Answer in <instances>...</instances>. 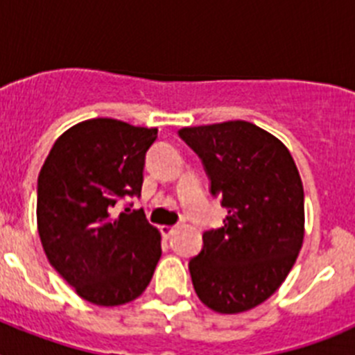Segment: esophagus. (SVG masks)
<instances>
[{"label":"esophagus","mask_w":355,"mask_h":355,"mask_svg":"<svg viewBox=\"0 0 355 355\" xmlns=\"http://www.w3.org/2000/svg\"><path fill=\"white\" fill-rule=\"evenodd\" d=\"M175 229L178 227H174V225H162V234L165 238H171L175 233Z\"/></svg>","instance_id":"esophagus-1"}]
</instances>
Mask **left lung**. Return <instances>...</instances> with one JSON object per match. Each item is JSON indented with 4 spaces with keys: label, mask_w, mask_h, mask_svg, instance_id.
<instances>
[{
    "label": "left lung",
    "mask_w": 355,
    "mask_h": 355,
    "mask_svg": "<svg viewBox=\"0 0 355 355\" xmlns=\"http://www.w3.org/2000/svg\"><path fill=\"white\" fill-rule=\"evenodd\" d=\"M227 209L190 259L200 302L222 315L265 302L290 274L304 241V188L290 150L252 122L181 128Z\"/></svg>",
    "instance_id": "8db88e82"
}]
</instances>
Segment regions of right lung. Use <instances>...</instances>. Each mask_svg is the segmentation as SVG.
<instances>
[{"label":"right lung","mask_w":355,"mask_h":355,"mask_svg":"<svg viewBox=\"0 0 355 355\" xmlns=\"http://www.w3.org/2000/svg\"><path fill=\"white\" fill-rule=\"evenodd\" d=\"M156 128L89 119L58 137L37 183L44 252L81 299L121 306L144 293L162 256V234L142 209L115 213L139 196Z\"/></svg>","instance_id":"1"}]
</instances>
